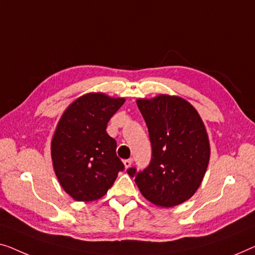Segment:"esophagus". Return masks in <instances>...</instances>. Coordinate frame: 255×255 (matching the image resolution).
<instances>
[{
    "label": "esophagus",
    "instance_id": "esophagus-1",
    "mask_svg": "<svg viewBox=\"0 0 255 255\" xmlns=\"http://www.w3.org/2000/svg\"><path fill=\"white\" fill-rule=\"evenodd\" d=\"M124 164H125V166H126V167H130L131 164H132V158L125 159V160H124Z\"/></svg>",
    "mask_w": 255,
    "mask_h": 255
}]
</instances>
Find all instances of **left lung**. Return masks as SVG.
Masks as SVG:
<instances>
[{"instance_id": "obj_1", "label": "left lung", "mask_w": 255, "mask_h": 255, "mask_svg": "<svg viewBox=\"0 0 255 255\" xmlns=\"http://www.w3.org/2000/svg\"><path fill=\"white\" fill-rule=\"evenodd\" d=\"M148 127L152 155L141 172L127 170L141 194L170 208L191 199L200 187L210 158V144L198 111L177 96L136 100Z\"/></svg>"}]
</instances>
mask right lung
Here are the masks:
<instances>
[{
    "label": "right lung",
    "mask_w": 255,
    "mask_h": 255,
    "mask_svg": "<svg viewBox=\"0 0 255 255\" xmlns=\"http://www.w3.org/2000/svg\"><path fill=\"white\" fill-rule=\"evenodd\" d=\"M125 98L91 92L70 104L59 120L51 153L57 180L76 201H96L112 187L125 166L107 124Z\"/></svg>",
    "instance_id": "add662e5"
}]
</instances>
